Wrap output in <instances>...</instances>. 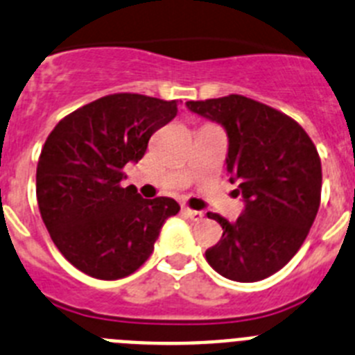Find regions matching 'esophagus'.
<instances>
[{
	"mask_svg": "<svg viewBox=\"0 0 355 355\" xmlns=\"http://www.w3.org/2000/svg\"><path fill=\"white\" fill-rule=\"evenodd\" d=\"M183 215L188 216L190 220H202V216H205V213L202 211H197V209H190V208H183Z\"/></svg>",
	"mask_w": 355,
	"mask_h": 355,
	"instance_id": "34e87169",
	"label": "esophagus"
}]
</instances>
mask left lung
Listing matches in <instances>:
<instances>
[{
  "instance_id": "obj_1",
  "label": "left lung",
  "mask_w": 355,
  "mask_h": 355,
  "mask_svg": "<svg viewBox=\"0 0 355 355\" xmlns=\"http://www.w3.org/2000/svg\"><path fill=\"white\" fill-rule=\"evenodd\" d=\"M187 106L225 128L227 174L245 199L234 224L208 213L224 233L206 261L238 283L270 277L302 247L318 213V150L299 122L250 97L231 94Z\"/></svg>"
}]
</instances>
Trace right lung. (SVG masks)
<instances>
[{
  "label": "right lung",
  "instance_id": "right-lung-1",
  "mask_svg": "<svg viewBox=\"0 0 355 355\" xmlns=\"http://www.w3.org/2000/svg\"><path fill=\"white\" fill-rule=\"evenodd\" d=\"M178 114L175 101L119 92L65 115L37 163V202L62 256L90 277L115 281L149 259L171 197L144 199L122 187L124 167L146 155L150 135Z\"/></svg>",
  "mask_w": 355,
  "mask_h": 355
}]
</instances>
